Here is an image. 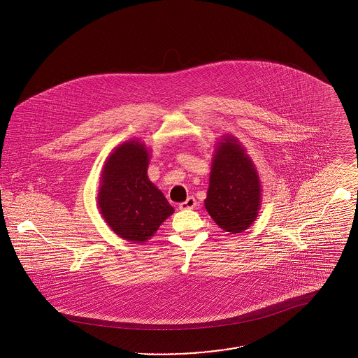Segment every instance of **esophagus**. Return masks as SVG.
I'll list each match as a JSON object with an SVG mask.
<instances>
[{
  "mask_svg": "<svg viewBox=\"0 0 358 358\" xmlns=\"http://www.w3.org/2000/svg\"><path fill=\"white\" fill-rule=\"evenodd\" d=\"M196 200L193 199V197H187V201H184V203H181V204L178 205V208L181 209V210H187V209H193L194 206H196Z\"/></svg>",
  "mask_w": 358,
  "mask_h": 358,
  "instance_id": "esophagus-1",
  "label": "esophagus"
}]
</instances>
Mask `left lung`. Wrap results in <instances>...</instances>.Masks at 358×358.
I'll return each mask as SVG.
<instances>
[{
  "label": "left lung",
  "mask_w": 358,
  "mask_h": 358,
  "mask_svg": "<svg viewBox=\"0 0 358 358\" xmlns=\"http://www.w3.org/2000/svg\"><path fill=\"white\" fill-rule=\"evenodd\" d=\"M262 204V184L244 146L224 136L212 158L204 205L213 222L229 234H240L255 222Z\"/></svg>",
  "instance_id": "8db88e82"
}]
</instances>
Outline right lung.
Instances as JSON below:
<instances>
[{
    "label": "right lung",
    "instance_id": "obj_1",
    "mask_svg": "<svg viewBox=\"0 0 358 358\" xmlns=\"http://www.w3.org/2000/svg\"><path fill=\"white\" fill-rule=\"evenodd\" d=\"M150 150L138 139L126 141L103 165L98 206L120 238L145 243L174 212L148 176Z\"/></svg>",
    "mask_w": 358,
    "mask_h": 358
}]
</instances>
